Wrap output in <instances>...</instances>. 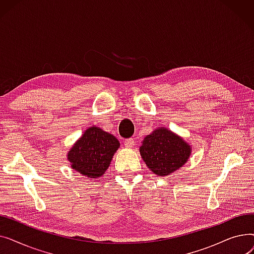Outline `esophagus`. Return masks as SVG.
I'll return each instance as SVG.
<instances>
[{
    "instance_id": "esophagus-1",
    "label": "esophagus",
    "mask_w": 254,
    "mask_h": 254,
    "mask_svg": "<svg viewBox=\"0 0 254 254\" xmlns=\"http://www.w3.org/2000/svg\"><path fill=\"white\" fill-rule=\"evenodd\" d=\"M135 143H136V142L134 141V139H131V138L125 140V146H126L127 148H131V147H134Z\"/></svg>"
}]
</instances>
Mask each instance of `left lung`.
Returning <instances> with one entry per match:
<instances>
[{"label": "left lung", "instance_id": "1", "mask_svg": "<svg viewBox=\"0 0 254 254\" xmlns=\"http://www.w3.org/2000/svg\"><path fill=\"white\" fill-rule=\"evenodd\" d=\"M146 166L157 176H169L182 168L191 154V146L176 132L165 127L155 128L140 146Z\"/></svg>", "mask_w": 254, "mask_h": 254}]
</instances>
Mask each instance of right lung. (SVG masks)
<instances>
[{
	"label": "right lung",
	"instance_id": "obj_1",
	"mask_svg": "<svg viewBox=\"0 0 254 254\" xmlns=\"http://www.w3.org/2000/svg\"><path fill=\"white\" fill-rule=\"evenodd\" d=\"M119 141L109 132L92 126L85 129L66 153L71 168L88 178L102 177L109 168Z\"/></svg>",
	"mask_w": 254,
	"mask_h": 254
}]
</instances>
